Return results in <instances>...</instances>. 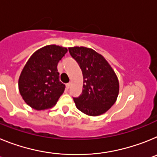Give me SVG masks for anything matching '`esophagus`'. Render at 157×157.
I'll return each instance as SVG.
<instances>
[{"instance_id":"esophagus-1","label":"esophagus","mask_w":157,"mask_h":157,"mask_svg":"<svg viewBox=\"0 0 157 157\" xmlns=\"http://www.w3.org/2000/svg\"><path fill=\"white\" fill-rule=\"evenodd\" d=\"M70 87H71V83L70 82L67 83V84H66V89H67V90H68Z\"/></svg>"}]
</instances>
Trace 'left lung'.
Wrapping results in <instances>:
<instances>
[{"mask_svg":"<svg viewBox=\"0 0 157 157\" xmlns=\"http://www.w3.org/2000/svg\"><path fill=\"white\" fill-rule=\"evenodd\" d=\"M68 50L83 75L81 95L73 98L77 109L90 116L103 114L114 105L119 94L116 73L104 56L92 48L76 46Z\"/></svg>","mask_w":157,"mask_h":157,"instance_id":"1","label":"left lung"}]
</instances>
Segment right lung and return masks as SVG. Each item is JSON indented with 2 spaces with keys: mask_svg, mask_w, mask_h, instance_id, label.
I'll return each instance as SVG.
<instances>
[{
  "mask_svg": "<svg viewBox=\"0 0 157 157\" xmlns=\"http://www.w3.org/2000/svg\"><path fill=\"white\" fill-rule=\"evenodd\" d=\"M67 52L64 47L46 45L28 59L19 76V90L29 106L45 110L56 105L65 90L59 82L57 64Z\"/></svg>",
  "mask_w": 157,
  "mask_h": 157,
  "instance_id": "add662e5",
  "label": "right lung"
}]
</instances>
